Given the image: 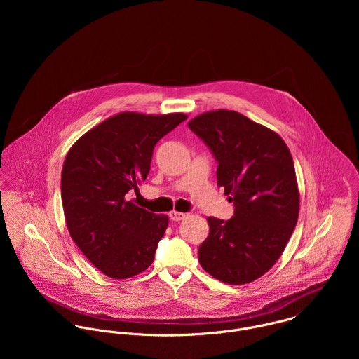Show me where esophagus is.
I'll use <instances>...</instances> for the list:
<instances>
[{
	"label": "esophagus",
	"instance_id": "esophagus-1",
	"mask_svg": "<svg viewBox=\"0 0 359 359\" xmlns=\"http://www.w3.org/2000/svg\"><path fill=\"white\" fill-rule=\"evenodd\" d=\"M187 217V214L185 212H180V211H171L170 212V218L172 219V221H181V219H184Z\"/></svg>",
	"mask_w": 359,
	"mask_h": 359
}]
</instances>
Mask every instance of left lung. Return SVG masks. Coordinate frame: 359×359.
Here are the masks:
<instances>
[{"label":"left lung","mask_w":359,"mask_h":359,"mask_svg":"<svg viewBox=\"0 0 359 359\" xmlns=\"http://www.w3.org/2000/svg\"><path fill=\"white\" fill-rule=\"evenodd\" d=\"M188 127L218 161L217 184L235 205L228 221L207 217L199 262L224 283H250L279 259L297 224L293 157L275 131L235 110L205 111Z\"/></svg>","instance_id":"obj_1"}]
</instances>
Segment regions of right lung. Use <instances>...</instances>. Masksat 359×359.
Segmentation results:
<instances>
[{
    "mask_svg": "<svg viewBox=\"0 0 359 359\" xmlns=\"http://www.w3.org/2000/svg\"><path fill=\"white\" fill-rule=\"evenodd\" d=\"M187 118L123 111L86 133L66 154L60 180L66 225L106 276L133 278L154 262L168 217L134 205L128 195L147 180L154 145Z\"/></svg>",
    "mask_w": 359,
    "mask_h": 359,
    "instance_id": "add662e5",
    "label": "right lung"
}]
</instances>
